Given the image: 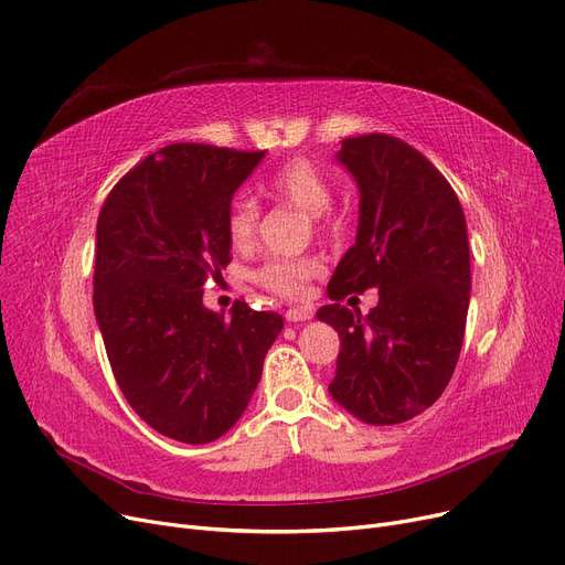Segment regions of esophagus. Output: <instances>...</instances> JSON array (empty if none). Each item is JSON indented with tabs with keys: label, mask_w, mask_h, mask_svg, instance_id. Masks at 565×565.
Listing matches in <instances>:
<instances>
[{
	"label": "esophagus",
	"mask_w": 565,
	"mask_h": 565,
	"mask_svg": "<svg viewBox=\"0 0 565 565\" xmlns=\"http://www.w3.org/2000/svg\"><path fill=\"white\" fill-rule=\"evenodd\" d=\"M313 318V309L311 307H290L286 311V321L288 323H302V321H311Z\"/></svg>",
	"instance_id": "34e87169"
}]
</instances>
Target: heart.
<instances>
[{
  "instance_id": "b5f03b06",
  "label": "heart",
  "mask_w": 565,
  "mask_h": 565,
  "mask_svg": "<svg viewBox=\"0 0 565 565\" xmlns=\"http://www.w3.org/2000/svg\"><path fill=\"white\" fill-rule=\"evenodd\" d=\"M263 191L269 199L298 210L313 222H323L332 203V189L328 178L307 159H290L281 163L273 175L263 182ZM258 205L247 195H235L228 216L226 235L233 249H249L258 231ZM321 275V263L309 256L300 258H273L258 269V284L275 290L284 298L305 296L307 284Z\"/></svg>"
}]
</instances>
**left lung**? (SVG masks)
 <instances>
[{"label": "left lung", "mask_w": 565, "mask_h": 565, "mask_svg": "<svg viewBox=\"0 0 565 565\" xmlns=\"http://www.w3.org/2000/svg\"><path fill=\"white\" fill-rule=\"evenodd\" d=\"M337 161L360 191L355 244L328 284L316 318L341 351L332 399L366 425H399L429 408L452 379L471 298L466 218L448 180L395 136L341 140ZM380 288L366 317L340 305Z\"/></svg>", "instance_id": "1"}]
</instances>
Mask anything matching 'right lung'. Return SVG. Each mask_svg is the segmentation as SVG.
<instances>
[{"instance_id":"obj_1","label":"right lung","mask_w":565,"mask_h":565,"mask_svg":"<svg viewBox=\"0 0 565 565\" xmlns=\"http://www.w3.org/2000/svg\"><path fill=\"white\" fill-rule=\"evenodd\" d=\"M265 152L175 142L121 178L96 222L94 316L115 381L159 434L203 446L249 406L277 311L203 305L231 263L226 216Z\"/></svg>"}]
</instances>
